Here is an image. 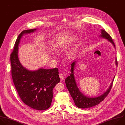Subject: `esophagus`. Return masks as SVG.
Returning a JSON list of instances; mask_svg holds the SVG:
<instances>
[{"instance_id": "34e87169", "label": "esophagus", "mask_w": 125, "mask_h": 125, "mask_svg": "<svg viewBox=\"0 0 125 125\" xmlns=\"http://www.w3.org/2000/svg\"><path fill=\"white\" fill-rule=\"evenodd\" d=\"M59 76H60V79H61V80H64V75L63 74H62V73H59Z\"/></svg>"}]
</instances>
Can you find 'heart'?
<instances>
[{
	"instance_id": "obj_1",
	"label": "heart",
	"mask_w": 125,
	"mask_h": 125,
	"mask_svg": "<svg viewBox=\"0 0 125 125\" xmlns=\"http://www.w3.org/2000/svg\"><path fill=\"white\" fill-rule=\"evenodd\" d=\"M71 56V55H70V54H69V56Z\"/></svg>"
}]
</instances>
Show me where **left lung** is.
Instances as JSON below:
<instances>
[{
    "label": "left lung",
    "instance_id": "left-lung-1",
    "mask_svg": "<svg viewBox=\"0 0 125 125\" xmlns=\"http://www.w3.org/2000/svg\"><path fill=\"white\" fill-rule=\"evenodd\" d=\"M101 37L107 39L108 41L111 42L113 44L114 47H115L114 43L113 41L112 38L111 37L110 35L104 30H101ZM76 62V60H75L73 61L71 64V67L70 71L71 73L70 76H68L65 80L66 88H67L71 96L73 99L75 104V105L77 107L80 108H87L93 107L95 105L98 104L101 102L103 101L104 98L108 94L112 88L114 79L108 90L104 94L96 97H87L84 95L80 91L77 86L75 79L74 75V70L75 65ZM115 63L117 66L118 63L116 59L115 61Z\"/></svg>",
    "mask_w": 125,
    "mask_h": 125
}]
</instances>
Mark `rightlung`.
<instances>
[{"instance_id":"obj_1","label":"right lung","mask_w":125,"mask_h":125,"mask_svg":"<svg viewBox=\"0 0 125 125\" xmlns=\"http://www.w3.org/2000/svg\"><path fill=\"white\" fill-rule=\"evenodd\" d=\"M36 30H24L18 36L10 55L11 73L14 85L23 103L33 109L44 110L50 107L53 89L60 81L58 69L29 70L21 65L18 57V46L21 38L24 34Z\"/></svg>"}]
</instances>
